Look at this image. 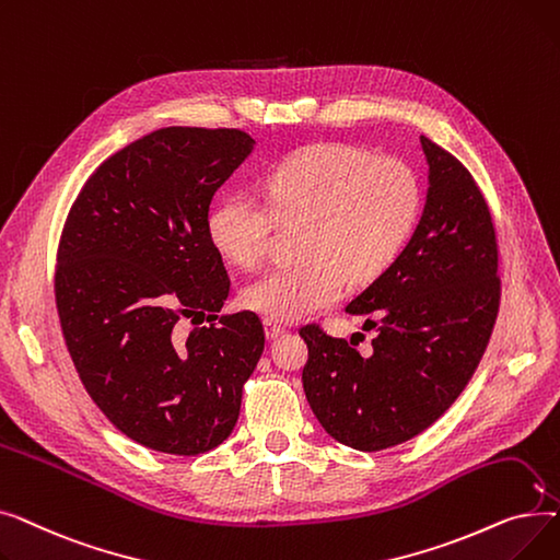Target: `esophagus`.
<instances>
[{"instance_id":"esophagus-1","label":"esophagus","mask_w":560,"mask_h":560,"mask_svg":"<svg viewBox=\"0 0 560 560\" xmlns=\"http://www.w3.org/2000/svg\"><path fill=\"white\" fill-rule=\"evenodd\" d=\"M262 327H265V338H268V340H277L279 336L285 334V329L275 319H262Z\"/></svg>"}]
</instances>
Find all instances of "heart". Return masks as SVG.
<instances>
[{"mask_svg": "<svg viewBox=\"0 0 560 560\" xmlns=\"http://www.w3.org/2000/svg\"><path fill=\"white\" fill-rule=\"evenodd\" d=\"M254 192L222 197L209 215L213 247L254 270L268 258L277 222L306 224L304 262L247 283V308L275 322H298L329 308L349 283L384 277L404 254L422 213V182L397 156H374L354 144H313L285 159Z\"/></svg>", "mask_w": 560, "mask_h": 560, "instance_id": "1", "label": "heart"}]
</instances>
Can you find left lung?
Returning <instances> with one entry per match:
<instances>
[{
  "label": "left lung",
  "instance_id": "left-lung-1",
  "mask_svg": "<svg viewBox=\"0 0 560 560\" xmlns=\"http://www.w3.org/2000/svg\"><path fill=\"white\" fill-rule=\"evenodd\" d=\"M429 190L393 268L345 308L374 329L370 357L317 325L302 372L315 418L338 443L388 450L429 429L472 378L488 347L502 281L488 203L467 167L420 136Z\"/></svg>",
  "mask_w": 560,
  "mask_h": 560
}]
</instances>
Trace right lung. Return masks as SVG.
<instances>
[{"label":"right lung","mask_w":560,"mask_h":560,"mask_svg":"<svg viewBox=\"0 0 560 560\" xmlns=\"http://www.w3.org/2000/svg\"><path fill=\"white\" fill-rule=\"evenodd\" d=\"M252 150L241 129L147 133L91 174L58 243L56 308L81 384L154 452L222 445L262 354L256 313L218 315L231 281L209 235L211 199Z\"/></svg>","instance_id":"add662e5"}]
</instances>
